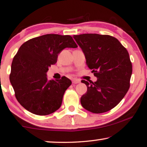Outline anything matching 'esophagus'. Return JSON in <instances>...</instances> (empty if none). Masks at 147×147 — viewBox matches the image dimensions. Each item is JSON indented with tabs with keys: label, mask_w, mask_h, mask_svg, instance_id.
I'll list each match as a JSON object with an SVG mask.
<instances>
[{
	"label": "esophagus",
	"mask_w": 147,
	"mask_h": 147,
	"mask_svg": "<svg viewBox=\"0 0 147 147\" xmlns=\"http://www.w3.org/2000/svg\"><path fill=\"white\" fill-rule=\"evenodd\" d=\"M72 83H73V84H80V80H78V79H74V80H72Z\"/></svg>",
	"instance_id": "1"
}]
</instances>
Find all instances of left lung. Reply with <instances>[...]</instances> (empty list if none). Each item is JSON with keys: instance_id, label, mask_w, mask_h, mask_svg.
I'll return each instance as SVG.
<instances>
[{"instance_id": "left-lung-1", "label": "left lung", "mask_w": 147, "mask_h": 147, "mask_svg": "<svg viewBox=\"0 0 147 147\" xmlns=\"http://www.w3.org/2000/svg\"><path fill=\"white\" fill-rule=\"evenodd\" d=\"M74 38L82 48L86 63L97 80H82L87 92L81 97L82 107L93 113L107 112L117 105L128 91L132 63L127 49L109 35L84 34Z\"/></svg>"}]
</instances>
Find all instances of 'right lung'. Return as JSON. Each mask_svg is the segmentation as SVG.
<instances>
[{"mask_svg": "<svg viewBox=\"0 0 147 147\" xmlns=\"http://www.w3.org/2000/svg\"><path fill=\"white\" fill-rule=\"evenodd\" d=\"M77 47L70 36L52 34L32 38L20 46L12 60L10 81L16 99L24 109L47 115L61 107L71 80L65 76L48 80L46 73L63 49Z\"/></svg>", "mask_w": 147, "mask_h": 147, "instance_id": "obj_1", "label": "right lung"}]
</instances>
